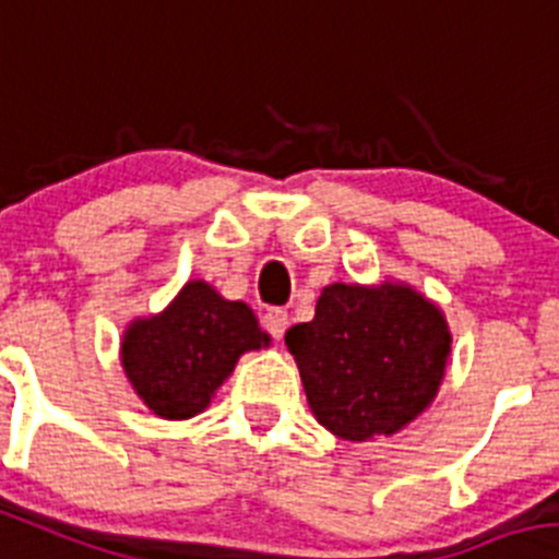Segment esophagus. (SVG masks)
<instances>
[{
  "label": "esophagus",
  "mask_w": 559,
  "mask_h": 559,
  "mask_svg": "<svg viewBox=\"0 0 559 559\" xmlns=\"http://www.w3.org/2000/svg\"><path fill=\"white\" fill-rule=\"evenodd\" d=\"M263 330L269 332L271 337H283L285 330H288V310H283V307H271V310H265Z\"/></svg>",
  "instance_id": "esophagus-1"
}]
</instances>
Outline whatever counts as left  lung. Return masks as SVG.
<instances>
[{
    "mask_svg": "<svg viewBox=\"0 0 559 559\" xmlns=\"http://www.w3.org/2000/svg\"><path fill=\"white\" fill-rule=\"evenodd\" d=\"M319 424L346 440L393 435L438 393L452 335L404 285L324 288L316 319L285 332Z\"/></svg>",
    "mask_w": 559,
    "mask_h": 559,
    "instance_id": "1",
    "label": "left lung"
}]
</instances>
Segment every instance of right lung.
<instances>
[{
  "label": "right lung",
  "instance_id": "add662e5",
  "mask_svg": "<svg viewBox=\"0 0 559 559\" xmlns=\"http://www.w3.org/2000/svg\"><path fill=\"white\" fill-rule=\"evenodd\" d=\"M269 335L243 301H227L207 283H188L160 316L135 321L121 362L138 396L160 418H191L233 373L243 352Z\"/></svg>",
  "mask_w": 559,
  "mask_h": 559
}]
</instances>
